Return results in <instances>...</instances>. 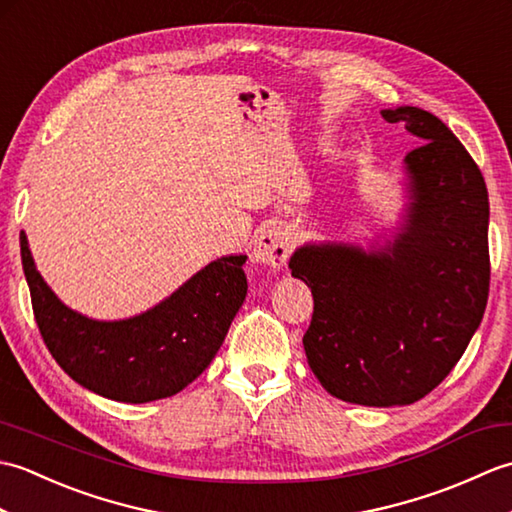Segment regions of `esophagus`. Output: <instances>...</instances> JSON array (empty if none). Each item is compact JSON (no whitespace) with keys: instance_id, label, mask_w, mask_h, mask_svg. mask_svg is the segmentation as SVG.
<instances>
[{"instance_id":"1","label":"esophagus","mask_w":512,"mask_h":512,"mask_svg":"<svg viewBox=\"0 0 512 512\" xmlns=\"http://www.w3.org/2000/svg\"><path fill=\"white\" fill-rule=\"evenodd\" d=\"M253 255L257 262L273 268H284L290 257V242L281 228H264L262 233L255 237Z\"/></svg>"}]
</instances>
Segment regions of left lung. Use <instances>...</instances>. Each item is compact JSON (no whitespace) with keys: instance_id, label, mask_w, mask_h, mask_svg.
Listing matches in <instances>:
<instances>
[{"instance_id":"left-lung-1","label":"left lung","mask_w":512,"mask_h":512,"mask_svg":"<svg viewBox=\"0 0 512 512\" xmlns=\"http://www.w3.org/2000/svg\"><path fill=\"white\" fill-rule=\"evenodd\" d=\"M420 140L405 162L409 224L389 253L303 246L292 277L312 290L308 363L332 396L367 407L411 405L436 389L480 325L488 286V191L480 167L438 116L380 112Z\"/></svg>"}]
</instances>
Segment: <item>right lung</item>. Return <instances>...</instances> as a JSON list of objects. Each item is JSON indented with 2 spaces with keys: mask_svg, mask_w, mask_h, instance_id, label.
<instances>
[{
  "mask_svg": "<svg viewBox=\"0 0 512 512\" xmlns=\"http://www.w3.org/2000/svg\"><path fill=\"white\" fill-rule=\"evenodd\" d=\"M19 244L32 312L52 358L76 383L118 402L169 398L193 383L220 350L246 299V255H231L202 268L140 317L92 321L54 297L37 273L24 233Z\"/></svg>",
  "mask_w": 512,
  "mask_h": 512,
  "instance_id": "add662e5",
  "label": "right lung"
}]
</instances>
